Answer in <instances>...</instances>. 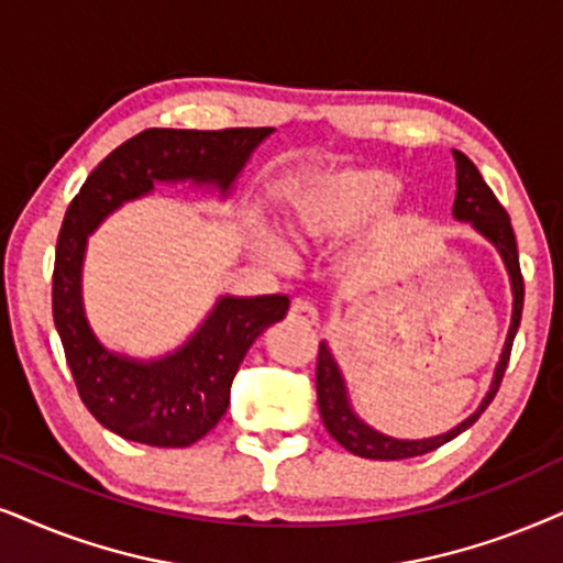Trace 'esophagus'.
<instances>
[{"mask_svg": "<svg viewBox=\"0 0 563 563\" xmlns=\"http://www.w3.org/2000/svg\"><path fill=\"white\" fill-rule=\"evenodd\" d=\"M288 319L294 324H301V327H314L319 322V311L314 303L309 301H296L294 306H290L288 311Z\"/></svg>", "mask_w": 563, "mask_h": 563, "instance_id": "obj_1", "label": "esophagus"}]
</instances>
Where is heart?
Masks as SVG:
<instances>
[{
    "label": "heart",
    "mask_w": 563,
    "mask_h": 563,
    "mask_svg": "<svg viewBox=\"0 0 563 563\" xmlns=\"http://www.w3.org/2000/svg\"><path fill=\"white\" fill-rule=\"evenodd\" d=\"M397 179L376 166H340L311 174L288 191V231L301 249L338 244L355 232L345 252L353 273L372 269L410 229V210L395 199ZM269 254L286 262L283 244H269Z\"/></svg>",
    "instance_id": "obj_1"
}]
</instances>
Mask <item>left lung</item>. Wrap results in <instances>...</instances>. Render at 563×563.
<instances>
[{
    "label": "left lung",
    "instance_id": "left-lung-1",
    "mask_svg": "<svg viewBox=\"0 0 563 563\" xmlns=\"http://www.w3.org/2000/svg\"><path fill=\"white\" fill-rule=\"evenodd\" d=\"M454 166H457V195H454V208L452 216L460 223H471L490 246L499 252V257L507 267L509 286H511V322L507 340H504L499 364L494 368V379L486 397H483L478 408H475L465 421L454 426V429L439 433V437L429 439H397L387 437V433L376 431L374 426H368L358 412L353 410L351 397H347V384L345 376L340 372L338 358L332 355V347L322 340L319 345V358H317V405L319 416H322L324 429L330 431V437L338 441L340 446H345L347 452L358 454L366 460H408L418 457V454H429L439 450L441 444L460 437L462 431H467L478 421L481 412L488 408L494 395L499 393V384L507 372L511 343H515V334L519 330V319H522V301H525V283L522 273H519V254H517V239L511 231L507 210L501 208L499 199L494 197V191L486 181H483L481 170L475 168V163L462 155L460 151H452Z\"/></svg>",
    "mask_w": 563,
    "mask_h": 563
}]
</instances>
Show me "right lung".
<instances>
[{
  "label": "right lung",
  "instance_id": "right-lung-1",
  "mask_svg": "<svg viewBox=\"0 0 563 563\" xmlns=\"http://www.w3.org/2000/svg\"><path fill=\"white\" fill-rule=\"evenodd\" d=\"M275 130H145L106 155L69 202L54 260V324L85 408L103 429L151 446H189L216 429L254 340L288 314L290 298L220 296L202 324L158 358L111 351L82 303L88 239L155 184H191L229 199L252 153Z\"/></svg>",
  "mask_w": 563,
  "mask_h": 563
}]
</instances>
